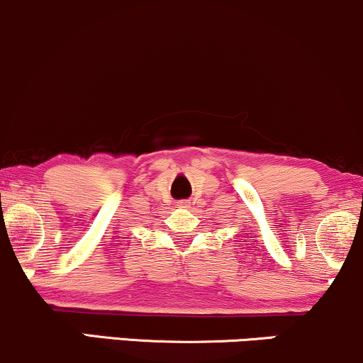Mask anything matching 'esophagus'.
Listing matches in <instances>:
<instances>
[{
  "label": "esophagus",
  "mask_w": 363,
  "mask_h": 363,
  "mask_svg": "<svg viewBox=\"0 0 363 363\" xmlns=\"http://www.w3.org/2000/svg\"><path fill=\"white\" fill-rule=\"evenodd\" d=\"M177 206H178V207H180V208H189V207L191 206V203L189 202V200H180V202H178V203H177Z\"/></svg>",
  "instance_id": "1"
}]
</instances>
